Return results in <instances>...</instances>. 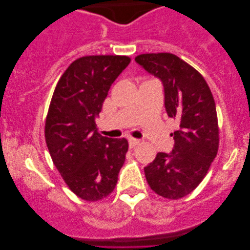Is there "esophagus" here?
<instances>
[{"label":"esophagus","mask_w":250,"mask_h":250,"mask_svg":"<svg viewBox=\"0 0 250 250\" xmlns=\"http://www.w3.org/2000/svg\"><path fill=\"white\" fill-rule=\"evenodd\" d=\"M128 145H129V148H134L135 146H138L139 145V140L138 139H133V138H131V139H128Z\"/></svg>","instance_id":"esophagus-1"}]
</instances>
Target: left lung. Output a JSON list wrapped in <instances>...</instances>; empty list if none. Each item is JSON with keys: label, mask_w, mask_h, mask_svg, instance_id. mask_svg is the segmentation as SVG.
Segmentation results:
<instances>
[{"label": "left lung", "mask_w": 250, "mask_h": 250, "mask_svg": "<svg viewBox=\"0 0 250 250\" xmlns=\"http://www.w3.org/2000/svg\"><path fill=\"white\" fill-rule=\"evenodd\" d=\"M135 61L162 81L167 115L179 123L170 134L173 150L157 153L145 167L146 179L157 194L180 199L199 186L216 157L220 140L213 94L205 78L175 54H140Z\"/></svg>", "instance_id": "left-lung-1"}]
</instances>
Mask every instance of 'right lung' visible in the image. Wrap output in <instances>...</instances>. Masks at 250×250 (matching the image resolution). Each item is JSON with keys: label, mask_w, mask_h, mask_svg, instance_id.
I'll list each match as a JSON object with an SVG mask.
<instances>
[{"label": "right lung", "mask_w": 250, "mask_h": 250, "mask_svg": "<svg viewBox=\"0 0 250 250\" xmlns=\"http://www.w3.org/2000/svg\"><path fill=\"white\" fill-rule=\"evenodd\" d=\"M129 62L125 56L82 57L67 68L53 92L45 122L47 149L69 189L86 201L111 193L124 165L127 140L99 134L95 117Z\"/></svg>", "instance_id": "1"}]
</instances>
